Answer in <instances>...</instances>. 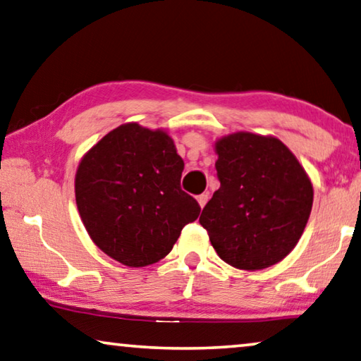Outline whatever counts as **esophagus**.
<instances>
[{
	"label": "esophagus",
	"mask_w": 361,
	"mask_h": 361,
	"mask_svg": "<svg viewBox=\"0 0 361 361\" xmlns=\"http://www.w3.org/2000/svg\"><path fill=\"white\" fill-rule=\"evenodd\" d=\"M207 201H209V195H207V192H202V195L197 196V202H199V206H201V207L206 206Z\"/></svg>",
	"instance_id": "obj_1"
}]
</instances>
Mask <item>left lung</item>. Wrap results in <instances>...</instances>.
<instances>
[{
  "label": "left lung",
  "mask_w": 361,
  "mask_h": 361,
  "mask_svg": "<svg viewBox=\"0 0 361 361\" xmlns=\"http://www.w3.org/2000/svg\"><path fill=\"white\" fill-rule=\"evenodd\" d=\"M220 188L199 222L220 259L259 271L298 243L313 206L303 166L277 137L235 133L215 144Z\"/></svg>",
  "instance_id": "left-lung-1"
}]
</instances>
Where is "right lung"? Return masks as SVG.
<instances>
[{
  "mask_svg": "<svg viewBox=\"0 0 361 361\" xmlns=\"http://www.w3.org/2000/svg\"><path fill=\"white\" fill-rule=\"evenodd\" d=\"M185 164L165 131L137 123L113 129L80 160L76 204L94 243L121 264L165 257L201 207L181 190Z\"/></svg>",
  "mask_w": 361,
  "mask_h": 361,
  "instance_id": "obj_1",
  "label": "right lung"
}]
</instances>
